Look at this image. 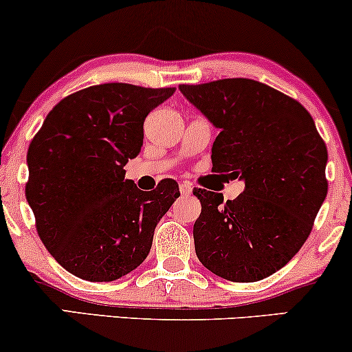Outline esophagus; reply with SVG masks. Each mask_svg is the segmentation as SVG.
I'll use <instances>...</instances> for the list:
<instances>
[{"label": "esophagus", "mask_w": 352, "mask_h": 352, "mask_svg": "<svg viewBox=\"0 0 352 352\" xmlns=\"http://www.w3.org/2000/svg\"><path fill=\"white\" fill-rule=\"evenodd\" d=\"M192 190H193L192 185L187 184V182H182L180 184V193L184 195V197H188V195L192 193Z\"/></svg>", "instance_id": "34e87169"}]
</instances>
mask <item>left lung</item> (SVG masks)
<instances>
[{
  "instance_id": "obj_1",
  "label": "left lung",
  "mask_w": 352,
  "mask_h": 352,
  "mask_svg": "<svg viewBox=\"0 0 352 352\" xmlns=\"http://www.w3.org/2000/svg\"><path fill=\"white\" fill-rule=\"evenodd\" d=\"M182 95L219 134L214 172L244 182L236 200L195 188L201 213L195 252L206 269L231 282H257L305 244L328 193V151L310 113L297 100L249 78L180 85Z\"/></svg>"
}]
</instances>
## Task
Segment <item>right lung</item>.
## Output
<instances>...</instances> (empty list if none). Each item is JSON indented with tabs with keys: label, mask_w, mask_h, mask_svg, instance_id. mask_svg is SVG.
Wrapping results in <instances>:
<instances>
[{
	"label": "right lung",
	"mask_w": 352,
	"mask_h": 352,
	"mask_svg": "<svg viewBox=\"0 0 352 352\" xmlns=\"http://www.w3.org/2000/svg\"><path fill=\"white\" fill-rule=\"evenodd\" d=\"M175 88L103 83L63 98L28 151L26 198L39 238L63 269L113 282L142 264L154 230L180 197L165 179L151 192L124 180L141 152L144 120Z\"/></svg>",
	"instance_id": "add662e5"
}]
</instances>
